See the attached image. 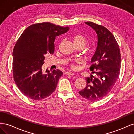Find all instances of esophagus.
<instances>
[{"label": "esophagus", "instance_id": "34e87169", "mask_svg": "<svg viewBox=\"0 0 134 134\" xmlns=\"http://www.w3.org/2000/svg\"><path fill=\"white\" fill-rule=\"evenodd\" d=\"M65 74H66V75H74V72H71V71H66Z\"/></svg>", "mask_w": 134, "mask_h": 134}]
</instances>
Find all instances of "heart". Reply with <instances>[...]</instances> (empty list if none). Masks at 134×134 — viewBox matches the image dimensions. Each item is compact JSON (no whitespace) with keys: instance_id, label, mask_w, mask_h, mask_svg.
Returning <instances> with one entry per match:
<instances>
[{"instance_id":"b5f03b06","label":"heart","mask_w":134,"mask_h":134,"mask_svg":"<svg viewBox=\"0 0 134 134\" xmlns=\"http://www.w3.org/2000/svg\"><path fill=\"white\" fill-rule=\"evenodd\" d=\"M72 40L73 41L76 47L81 46L83 48L86 45L87 43V38L84 35L81 34H76L72 36ZM92 51V49L88 50V52H91ZM81 60L79 59H75L71 60L68 63V65L71 69H75L76 66L75 63H80Z\"/></svg>"}]
</instances>
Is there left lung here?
Returning a JSON list of instances; mask_svg holds the SVG:
<instances>
[{
  "mask_svg": "<svg viewBox=\"0 0 134 134\" xmlns=\"http://www.w3.org/2000/svg\"><path fill=\"white\" fill-rule=\"evenodd\" d=\"M85 23L98 36V46L90 67V70L97 75L87 78L86 87L79 93L93 102L104 98L114 87L120 72L121 54L118 43L107 28L92 22Z\"/></svg>",
  "mask_w": 134,
  "mask_h": 134,
  "instance_id": "left-lung-1",
  "label": "left lung"
}]
</instances>
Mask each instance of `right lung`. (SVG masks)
<instances>
[{
  "label": "right lung",
  "instance_id": "obj_1",
  "mask_svg": "<svg viewBox=\"0 0 134 134\" xmlns=\"http://www.w3.org/2000/svg\"><path fill=\"white\" fill-rule=\"evenodd\" d=\"M69 27L50 22L35 23L23 31L13 52V78L23 94L34 100H41L50 96L63 74L59 69L43 73L42 66L45 56L53 54L56 36L66 32Z\"/></svg>",
  "mask_w": 134,
  "mask_h": 134
}]
</instances>
